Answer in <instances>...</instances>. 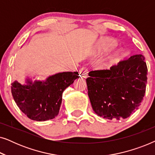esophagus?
Listing matches in <instances>:
<instances>
[{"instance_id":"esophagus-1","label":"esophagus","mask_w":155,"mask_h":155,"mask_svg":"<svg viewBox=\"0 0 155 155\" xmlns=\"http://www.w3.org/2000/svg\"><path fill=\"white\" fill-rule=\"evenodd\" d=\"M80 76L81 78H87L88 77V75H87V71H86V70H84V68L81 69L80 71Z\"/></svg>"}]
</instances>
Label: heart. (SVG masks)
I'll use <instances>...</instances> for the list:
<instances>
[{"label":"heart","instance_id":"1","mask_svg":"<svg viewBox=\"0 0 155 155\" xmlns=\"http://www.w3.org/2000/svg\"><path fill=\"white\" fill-rule=\"evenodd\" d=\"M118 45L117 40L111 37H101L95 44L94 53L96 54H101L106 51L115 47ZM125 51L124 48H118L111 51L108 54L106 59L100 63V68L102 69L109 68L118 63H119L124 57Z\"/></svg>","mask_w":155,"mask_h":155}]
</instances>
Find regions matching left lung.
I'll list each match as a JSON object with an SVG mask.
<instances>
[{
	"instance_id": "obj_1",
	"label": "left lung",
	"mask_w": 155,
	"mask_h": 155,
	"mask_svg": "<svg viewBox=\"0 0 155 155\" xmlns=\"http://www.w3.org/2000/svg\"><path fill=\"white\" fill-rule=\"evenodd\" d=\"M147 68L141 54L120 61L110 70L91 71L86 82L95 114L108 119L129 117L145 96Z\"/></svg>"
}]
</instances>
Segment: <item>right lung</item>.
<instances>
[{"mask_svg": "<svg viewBox=\"0 0 155 155\" xmlns=\"http://www.w3.org/2000/svg\"><path fill=\"white\" fill-rule=\"evenodd\" d=\"M78 72H63L45 80L26 79V84L18 81L11 84L13 99L27 117L37 121H45L58 116L63 91L79 78Z\"/></svg>", "mask_w": 155, "mask_h": 155, "instance_id": "obj_1", "label": "right lung"}]
</instances>
